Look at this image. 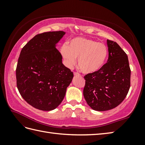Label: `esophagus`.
I'll list each match as a JSON object with an SVG mask.
<instances>
[{"label":"esophagus","instance_id":"esophagus-1","mask_svg":"<svg viewBox=\"0 0 145 145\" xmlns=\"http://www.w3.org/2000/svg\"><path fill=\"white\" fill-rule=\"evenodd\" d=\"M73 74H74L75 76H80V74L78 73V72H74V73H73Z\"/></svg>","mask_w":145,"mask_h":145}]
</instances>
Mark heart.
Segmentation results:
<instances>
[{
    "label": "heart",
    "mask_w": 145,
    "mask_h": 145,
    "mask_svg": "<svg viewBox=\"0 0 145 145\" xmlns=\"http://www.w3.org/2000/svg\"><path fill=\"white\" fill-rule=\"evenodd\" d=\"M61 54L67 67H72L78 58V66L84 73L97 72L105 63L108 50L103 43L85 38H75L70 40L69 46L63 45Z\"/></svg>",
    "instance_id": "b5f03b06"
}]
</instances>
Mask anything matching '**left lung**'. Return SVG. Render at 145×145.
<instances>
[{
	"instance_id": "left-lung-1",
	"label": "left lung",
	"mask_w": 145,
	"mask_h": 145,
	"mask_svg": "<svg viewBox=\"0 0 145 145\" xmlns=\"http://www.w3.org/2000/svg\"><path fill=\"white\" fill-rule=\"evenodd\" d=\"M108 59L97 72L84 76V96L97 111L116 107L124 100L130 87L131 70L128 56L116 42L107 40Z\"/></svg>"
}]
</instances>
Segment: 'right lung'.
Wrapping results in <instances>:
<instances>
[{
  "mask_svg": "<svg viewBox=\"0 0 145 145\" xmlns=\"http://www.w3.org/2000/svg\"><path fill=\"white\" fill-rule=\"evenodd\" d=\"M65 33H39L20 52L16 68L17 87L24 99L37 109L56 108L72 80L73 72L62 63V56L55 48Z\"/></svg>",
  "mask_w": 145,
  "mask_h": 145,
  "instance_id": "add662e5",
  "label": "right lung"
}]
</instances>
